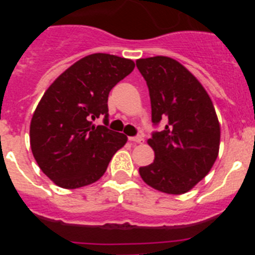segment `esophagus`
<instances>
[{"instance_id": "esophagus-1", "label": "esophagus", "mask_w": 255, "mask_h": 255, "mask_svg": "<svg viewBox=\"0 0 255 255\" xmlns=\"http://www.w3.org/2000/svg\"><path fill=\"white\" fill-rule=\"evenodd\" d=\"M129 140L132 141V143H141L144 139H143V136H141V135H136V136H130Z\"/></svg>"}]
</instances>
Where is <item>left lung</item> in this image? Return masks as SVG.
I'll list each match as a JSON object with an SVG mask.
<instances>
[{
	"instance_id": "1",
	"label": "left lung",
	"mask_w": 255,
	"mask_h": 255,
	"mask_svg": "<svg viewBox=\"0 0 255 255\" xmlns=\"http://www.w3.org/2000/svg\"><path fill=\"white\" fill-rule=\"evenodd\" d=\"M136 67L148 85L153 125L167 121L148 139L154 161L139 173L153 189L184 194L204 179L217 158L220 124L215 107L197 78L176 60L140 58Z\"/></svg>"
}]
</instances>
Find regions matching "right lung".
<instances>
[{"mask_svg":"<svg viewBox=\"0 0 255 255\" xmlns=\"http://www.w3.org/2000/svg\"><path fill=\"white\" fill-rule=\"evenodd\" d=\"M134 61L107 53L79 60L43 94L30 123V147L40 170L56 185L76 189L100 180L128 140L107 126L108 94L134 70Z\"/></svg>","mask_w":255,"mask_h":255,"instance_id":"obj_1","label":"right lung"}]
</instances>
